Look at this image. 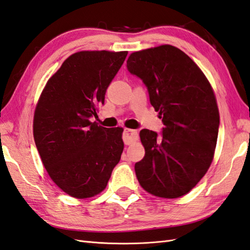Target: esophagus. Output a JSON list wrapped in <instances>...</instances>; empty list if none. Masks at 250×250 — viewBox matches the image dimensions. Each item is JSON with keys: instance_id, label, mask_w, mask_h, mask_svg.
<instances>
[{"instance_id": "obj_1", "label": "esophagus", "mask_w": 250, "mask_h": 250, "mask_svg": "<svg viewBox=\"0 0 250 250\" xmlns=\"http://www.w3.org/2000/svg\"><path fill=\"white\" fill-rule=\"evenodd\" d=\"M138 140V132L132 129L125 128L123 131V141L126 145H130Z\"/></svg>"}]
</instances>
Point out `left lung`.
I'll list each match as a JSON object with an SVG mask.
<instances>
[{"label":"left lung","mask_w":250,"mask_h":250,"mask_svg":"<svg viewBox=\"0 0 250 250\" xmlns=\"http://www.w3.org/2000/svg\"><path fill=\"white\" fill-rule=\"evenodd\" d=\"M127 70L147 88L163 123L161 133L140 131L145 156L135 164L137 178L155 196L180 197L212 162L220 127L215 95L197 64L173 45L132 53Z\"/></svg>","instance_id":"1"}]
</instances>
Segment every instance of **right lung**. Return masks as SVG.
I'll use <instances>...</instances> for the list:
<instances>
[{
    "label": "right lung",
    "mask_w": 250,
    "mask_h": 250,
    "mask_svg": "<svg viewBox=\"0 0 250 250\" xmlns=\"http://www.w3.org/2000/svg\"><path fill=\"white\" fill-rule=\"evenodd\" d=\"M128 52L71 55L48 79L34 115V139L52 180L68 195L101 193L123 153V128L90 121Z\"/></svg>",
    "instance_id": "right-lung-1"
}]
</instances>
